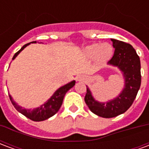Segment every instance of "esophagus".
<instances>
[{
	"label": "esophagus",
	"instance_id": "1",
	"mask_svg": "<svg viewBox=\"0 0 149 149\" xmlns=\"http://www.w3.org/2000/svg\"><path fill=\"white\" fill-rule=\"evenodd\" d=\"M76 79H77V81H84V77H82V76H77V77H76Z\"/></svg>",
	"mask_w": 149,
	"mask_h": 149
}]
</instances>
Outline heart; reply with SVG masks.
I'll return each instance as SVG.
<instances>
[{
    "mask_svg": "<svg viewBox=\"0 0 149 149\" xmlns=\"http://www.w3.org/2000/svg\"><path fill=\"white\" fill-rule=\"evenodd\" d=\"M112 53V47L109 43L93 44L87 46L84 49V54L88 58L97 57L100 61H104L109 58Z\"/></svg>",
    "mask_w": 149,
    "mask_h": 149,
    "instance_id": "heart-1",
    "label": "heart"
}]
</instances>
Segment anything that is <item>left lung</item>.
<instances>
[{
  "instance_id": "8db88e82",
  "label": "left lung",
  "mask_w": 149,
  "mask_h": 149,
  "mask_svg": "<svg viewBox=\"0 0 149 149\" xmlns=\"http://www.w3.org/2000/svg\"><path fill=\"white\" fill-rule=\"evenodd\" d=\"M111 40L115 51L108 64L117 67L122 72L125 87L117 97L105 103L95 100L88 87L84 97L91 112L104 118L115 117L126 112L133 103L141 83V61L136 50L129 44L115 39Z\"/></svg>"
}]
</instances>
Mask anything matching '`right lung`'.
Listing matches in <instances>:
<instances>
[{
    "label": "right lung",
    "mask_w": 149,
    "mask_h": 149,
    "mask_svg": "<svg viewBox=\"0 0 149 149\" xmlns=\"http://www.w3.org/2000/svg\"><path fill=\"white\" fill-rule=\"evenodd\" d=\"M32 43H37V41H33ZM29 45H30V43H28L26 45H24L17 52H16L15 55L13 56V60H14L17 57V56ZM75 83H76V81H72L64 85V86L59 88L45 103L43 104L42 105H40L38 108H36L33 110L23 109L22 107L18 105L13 100V98L10 95H9V98H10V100H11L12 104L14 106L15 109L19 112H21V114H23L27 118L30 119L33 121H42V120H45L47 119L50 118L51 116L55 115L56 113L58 112L61 106L65 94L70 88L74 86Z\"/></svg>",
    "instance_id": "right-lung-1"
}]
</instances>
